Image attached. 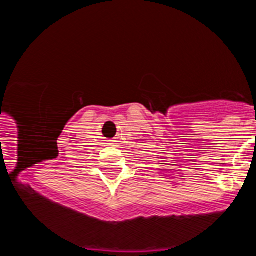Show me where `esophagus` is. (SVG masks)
<instances>
[{"instance_id": "34e87169", "label": "esophagus", "mask_w": 256, "mask_h": 256, "mask_svg": "<svg viewBox=\"0 0 256 256\" xmlns=\"http://www.w3.org/2000/svg\"><path fill=\"white\" fill-rule=\"evenodd\" d=\"M108 142H114V141H108Z\"/></svg>"}]
</instances>
